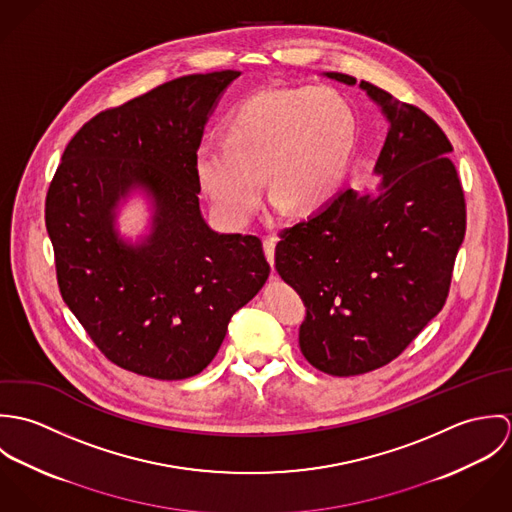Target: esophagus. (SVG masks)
Segmentation results:
<instances>
[{"label":"esophagus","mask_w":512,"mask_h":512,"mask_svg":"<svg viewBox=\"0 0 512 512\" xmlns=\"http://www.w3.org/2000/svg\"><path fill=\"white\" fill-rule=\"evenodd\" d=\"M274 252H276V236L264 238V254H266L272 268H274Z\"/></svg>","instance_id":"obj_1"}]
</instances>
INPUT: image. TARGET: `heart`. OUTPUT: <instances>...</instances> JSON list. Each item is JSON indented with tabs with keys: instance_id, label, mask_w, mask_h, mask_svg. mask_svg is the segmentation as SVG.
Here are the masks:
<instances>
[{
	"instance_id": "heart-1",
	"label": "heart",
	"mask_w": 512,
	"mask_h": 512,
	"mask_svg": "<svg viewBox=\"0 0 512 512\" xmlns=\"http://www.w3.org/2000/svg\"><path fill=\"white\" fill-rule=\"evenodd\" d=\"M357 138V110L335 88L260 90L232 108L224 140L197 146L193 171L226 224L252 219L264 175L276 209L307 213L335 197Z\"/></svg>"
}]
</instances>
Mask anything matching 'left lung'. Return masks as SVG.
Here are the masks:
<instances>
[{
    "mask_svg": "<svg viewBox=\"0 0 512 512\" xmlns=\"http://www.w3.org/2000/svg\"><path fill=\"white\" fill-rule=\"evenodd\" d=\"M359 88L386 122L376 191L339 193L276 246V270L305 305L299 349L331 376L388 365L416 339L445 303L465 236L463 189L441 128L366 80Z\"/></svg>",
    "mask_w": 512,
    "mask_h": 512,
    "instance_id": "1",
    "label": "left lung"
}]
</instances>
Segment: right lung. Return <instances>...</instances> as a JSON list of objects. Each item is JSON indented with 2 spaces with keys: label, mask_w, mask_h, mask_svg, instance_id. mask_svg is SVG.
<instances>
[{
  "label": "right lung",
  "mask_w": 512,
  "mask_h": 512,
  "mask_svg": "<svg viewBox=\"0 0 512 512\" xmlns=\"http://www.w3.org/2000/svg\"><path fill=\"white\" fill-rule=\"evenodd\" d=\"M238 76H181L100 112L69 142L47 193L65 303L114 365L142 376L199 374L270 274L258 236L203 219L193 171L203 130ZM136 192L152 217L132 241L117 215Z\"/></svg>",
  "instance_id": "right-lung-1"
}]
</instances>
